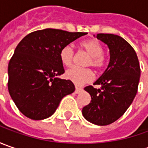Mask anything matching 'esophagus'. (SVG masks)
Segmentation results:
<instances>
[{"mask_svg": "<svg viewBox=\"0 0 148 148\" xmlns=\"http://www.w3.org/2000/svg\"><path fill=\"white\" fill-rule=\"evenodd\" d=\"M83 90L82 88H79V87H76V90H75V92L77 93V94H79V93H81L82 91Z\"/></svg>", "mask_w": 148, "mask_h": 148, "instance_id": "1", "label": "esophagus"}]
</instances>
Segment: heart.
<instances>
[{
  "mask_svg": "<svg viewBox=\"0 0 148 148\" xmlns=\"http://www.w3.org/2000/svg\"><path fill=\"white\" fill-rule=\"evenodd\" d=\"M80 47L84 52L90 55L86 62V66H92L96 70L103 69L106 65V58L104 53L102 44L97 39L91 38L85 40L80 43ZM60 60L66 66H70L73 64L76 53L70 44L63 46L59 53ZM65 77L67 80L71 81L77 86H82L85 84L93 82L95 75L90 68H77L72 67L66 71Z\"/></svg>",
  "mask_w": 148,
  "mask_h": 148,
  "instance_id": "obj_1",
  "label": "heart"
}]
</instances>
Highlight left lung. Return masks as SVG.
<instances>
[{"mask_svg": "<svg viewBox=\"0 0 148 148\" xmlns=\"http://www.w3.org/2000/svg\"><path fill=\"white\" fill-rule=\"evenodd\" d=\"M96 38L110 49L107 69L94 83L85 87L91 100L82 109L84 118L96 125H108L119 119L132 104L138 91L140 66L133 47L119 35L97 34Z\"/></svg>", "mask_w": 148, "mask_h": 148, "instance_id": "1", "label": "left lung"}]
</instances>
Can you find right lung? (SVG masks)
<instances>
[{"mask_svg": "<svg viewBox=\"0 0 148 148\" xmlns=\"http://www.w3.org/2000/svg\"><path fill=\"white\" fill-rule=\"evenodd\" d=\"M86 34L45 29L27 34L17 45L9 62L8 90L25 116L34 120L49 118L61 99L75 90L71 81L57 77L65 71L59 53Z\"/></svg>", "mask_w": 148, "mask_h": 148, "instance_id": "obj_1", "label": "right lung"}]
</instances>
